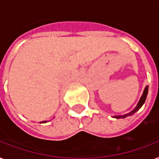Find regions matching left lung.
<instances>
[{"label":"left lung","instance_id":"1","mask_svg":"<svg viewBox=\"0 0 159 159\" xmlns=\"http://www.w3.org/2000/svg\"><path fill=\"white\" fill-rule=\"evenodd\" d=\"M148 87H146L145 89H144V91H143V95H142V97H141L140 100H139V103L137 104V106H136L135 108L134 109L133 111H131V112H129V114H126V115H124V116H115V118H125V117H127V116H131V115H133V114H134L137 111H139V109L141 108V106H143V103L145 102V100H146V97H147V95H148Z\"/></svg>","mask_w":159,"mask_h":159}]
</instances>
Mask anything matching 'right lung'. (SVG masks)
Instances as JSON below:
<instances>
[{
  "label": "right lung",
  "instance_id": "add662e5",
  "mask_svg": "<svg viewBox=\"0 0 159 159\" xmlns=\"http://www.w3.org/2000/svg\"><path fill=\"white\" fill-rule=\"evenodd\" d=\"M46 121H43V122H42V123H45Z\"/></svg>",
  "mask_w": 159,
  "mask_h": 159
}]
</instances>
